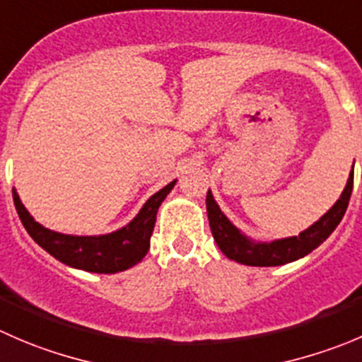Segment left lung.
Instances as JSON below:
<instances>
[{
	"label": "left lung",
	"instance_id": "obj_1",
	"mask_svg": "<svg viewBox=\"0 0 362 362\" xmlns=\"http://www.w3.org/2000/svg\"><path fill=\"white\" fill-rule=\"evenodd\" d=\"M354 185V170L346 182L345 191L341 192L338 202L332 205L327 214L320 217L315 224H311L308 230L299 233V237L281 238L274 242H255L251 238L240 233L238 228L228 221V217L221 212L219 205L214 199L212 192H206V214H209L210 230H212L214 240L217 242L221 251L230 259L238 263L252 267H276L285 265V263L296 262L303 258L308 252L317 249L343 219L349 206L350 194H352Z\"/></svg>",
	"mask_w": 362,
	"mask_h": 362
}]
</instances>
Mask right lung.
Returning a JSON list of instances; mask_svg holds the SVG:
<instances>
[{"label":"right lung","mask_w":362,"mask_h":362,"mask_svg":"<svg viewBox=\"0 0 362 362\" xmlns=\"http://www.w3.org/2000/svg\"><path fill=\"white\" fill-rule=\"evenodd\" d=\"M175 184L177 180L170 182L166 187L156 192L127 226L113 233L99 235V237H77V235H65L47 230L38 224L24 209L16 189L12 194L23 226L26 228L30 237L49 255L74 269L99 272V274H115V272L131 269L145 258L150 247V237L156 226L157 210L175 187Z\"/></svg>","instance_id":"right-lung-1"}]
</instances>
